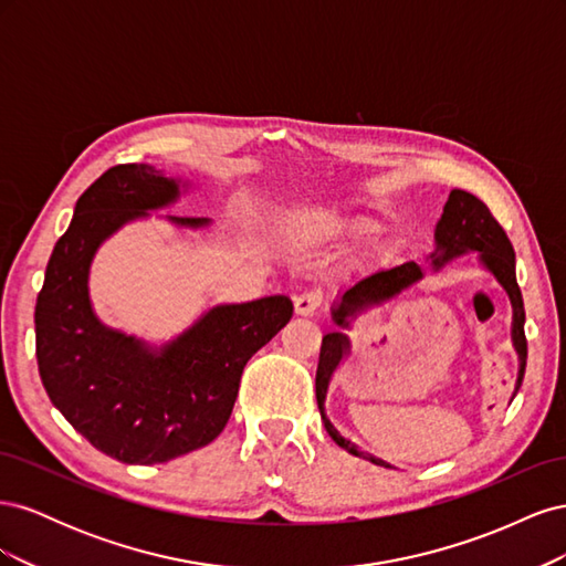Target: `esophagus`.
Returning a JSON list of instances; mask_svg holds the SVG:
<instances>
[{"mask_svg":"<svg viewBox=\"0 0 566 566\" xmlns=\"http://www.w3.org/2000/svg\"><path fill=\"white\" fill-rule=\"evenodd\" d=\"M321 302H323L321 293H314V290L312 293H302L300 297H295V314L297 316H314L318 312Z\"/></svg>","mask_w":566,"mask_h":566,"instance_id":"1","label":"esophagus"}]
</instances>
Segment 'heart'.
Listing matches in <instances>:
<instances>
[{"label": "heart", "instance_id": "b5f03b06", "mask_svg": "<svg viewBox=\"0 0 566 566\" xmlns=\"http://www.w3.org/2000/svg\"><path fill=\"white\" fill-rule=\"evenodd\" d=\"M380 229L378 219L373 217H366V214H358V217H349L339 224V231H345L349 235H356V238H364V235H373L375 231Z\"/></svg>", "mask_w": 566, "mask_h": 566}]
</instances>
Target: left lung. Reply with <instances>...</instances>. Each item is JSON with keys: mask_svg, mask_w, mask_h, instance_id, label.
Wrapping results in <instances>:
<instances>
[{"mask_svg": "<svg viewBox=\"0 0 566 566\" xmlns=\"http://www.w3.org/2000/svg\"><path fill=\"white\" fill-rule=\"evenodd\" d=\"M434 238H437V252H432L434 266H441L443 262L453 260L458 254L479 252L484 266L507 290L510 302H512V342H515V349L520 354V375H517V387H515V394H517L524 380V368H526L524 302H522V290L515 276V250H512L505 229L499 224V219L491 214V210L476 196L462 191V188H453L447 205H443V214L437 224ZM420 279H422V269L416 262H406L399 266L375 271L370 276L356 281L347 293L342 295L339 304L333 310V318L337 325H345L347 328L349 316L366 310L370 304H380L394 295H399L401 290L413 285ZM347 349H349V339L345 333H328L321 342V356H318V370H316V401L321 408V420L337 447L358 458H366L375 462V465L389 468L387 462L366 455L345 437H339L335 427L331 424V420L325 418V408H323L325 391H328L333 373L339 366L342 356L347 354Z\"/></svg>", "mask_w": 566, "mask_h": 566, "instance_id": "8db88e82", "label": "left lung"}]
</instances>
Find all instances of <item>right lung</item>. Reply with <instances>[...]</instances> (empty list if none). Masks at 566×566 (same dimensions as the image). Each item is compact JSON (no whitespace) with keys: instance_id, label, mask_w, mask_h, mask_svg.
<instances>
[{"instance_id":"add662e5","label":"right lung","mask_w":566,"mask_h":566,"mask_svg":"<svg viewBox=\"0 0 566 566\" xmlns=\"http://www.w3.org/2000/svg\"><path fill=\"white\" fill-rule=\"evenodd\" d=\"M177 198L179 184L156 167L106 169L80 196L35 306L38 366L51 403L94 449L127 465H156L214 441L231 418L250 356L293 318L285 295L221 304L153 352L94 316L87 276L96 248ZM169 221L210 224L205 217Z\"/></svg>"}]
</instances>
